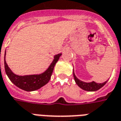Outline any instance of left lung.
<instances>
[{
  "mask_svg": "<svg viewBox=\"0 0 121 121\" xmlns=\"http://www.w3.org/2000/svg\"><path fill=\"white\" fill-rule=\"evenodd\" d=\"M73 75H74V80L76 81L77 85L81 88H82L83 90H86V91H96V90H99L101 87H103L107 82V81H106L104 82L103 83H97L94 81L90 82V83H85V82L80 81L79 79L77 78L76 76L74 74V72H73Z\"/></svg>",
  "mask_w": 121,
  "mask_h": 121,
  "instance_id": "left-lung-1",
  "label": "left lung"
}]
</instances>
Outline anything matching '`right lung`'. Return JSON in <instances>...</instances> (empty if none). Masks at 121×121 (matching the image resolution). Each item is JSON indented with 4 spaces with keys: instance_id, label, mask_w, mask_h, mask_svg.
Here are the masks:
<instances>
[{
    "instance_id": "1",
    "label": "right lung",
    "mask_w": 121,
    "mask_h": 121,
    "mask_svg": "<svg viewBox=\"0 0 121 121\" xmlns=\"http://www.w3.org/2000/svg\"><path fill=\"white\" fill-rule=\"evenodd\" d=\"M61 54H58L54 56L53 61L49 67L43 73L38 75H29V76H18L13 73L8 66L4 58V67L6 74L11 81L18 88L27 92L35 91L46 85L51 79L54 67L59 60ZM6 56V51H5Z\"/></svg>"
}]
</instances>
